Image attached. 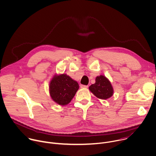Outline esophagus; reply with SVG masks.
I'll use <instances>...</instances> for the list:
<instances>
[{"instance_id":"34e87169","label":"esophagus","mask_w":156,"mask_h":156,"mask_svg":"<svg viewBox=\"0 0 156 156\" xmlns=\"http://www.w3.org/2000/svg\"><path fill=\"white\" fill-rule=\"evenodd\" d=\"M88 85H80L81 88H88Z\"/></svg>"}]
</instances>
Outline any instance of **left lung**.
<instances>
[{
  "label": "left lung",
  "instance_id": "left-lung-1",
  "mask_svg": "<svg viewBox=\"0 0 156 156\" xmlns=\"http://www.w3.org/2000/svg\"><path fill=\"white\" fill-rule=\"evenodd\" d=\"M95 83L89 87V90L97 98L106 100L113 95V88L109 80L104 76L96 77Z\"/></svg>",
  "mask_w": 156,
  "mask_h": 156
}]
</instances>
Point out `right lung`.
<instances>
[{
    "label": "right lung",
    "instance_id": "1",
    "mask_svg": "<svg viewBox=\"0 0 156 156\" xmlns=\"http://www.w3.org/2000/svg\"><path fill=\"white\" fill-rule=\"evenodd\" d=\"M79 88L78 83L66 74L55 76L50 83V96L56 103L65 106L71 102Z\"/></svg>",
    "mask_w": 156,
    "mask_h": 156
}]
</instances>
